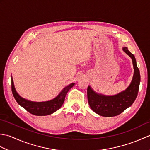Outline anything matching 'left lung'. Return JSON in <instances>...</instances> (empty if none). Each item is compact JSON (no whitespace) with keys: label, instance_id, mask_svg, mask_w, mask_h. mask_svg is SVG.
<instances>
[{"label":"left lung","instance_id":"1","mask_svg":"<svg viewBox=\"0 0 150 150\" xmlns=\"http://www.w3.org/2000/svg\"><path fill=\"white\" fill-rule=\"evenodd\" d=\"M122 50L132 59L134 69L132 80L129 86L117 95H105L97 93L90 86H88L87 93L89 105L94 112L100 116L110 117L118 115L131 106L137 96L141 75L137 66L135 57L128 47H123Z\"/></svg>","mask_w":150,"mask_h":150}]
</instances>
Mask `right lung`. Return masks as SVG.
<instances>
[{
	"label": "right lung",
	"mask_w": 150,
	"mask_h": 150,
	"mask_svg": "<svg viewBox=\"0 0 150 150\" xmlns=\"http://www.w3.org/2000/svg\"><path fill=\"white\" fill-rule=\"evenodd\" d=\"M11 78V90L13 95L17 103L26 109L28 112L37 116H45L52 114L60 109L64 102L66 95L75 83L67 86L60 92V93L52 100L45 102H33L22 98L15 90L13 80Z\"/></svg>",
	"instance_id": "obj_1"
}]
</instances>
